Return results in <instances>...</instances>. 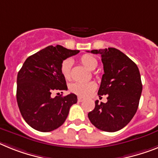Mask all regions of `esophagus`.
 I'll return each instance as SVG.
<instances>
[{
	"label": "esophagus",
	"instance_id": "esophagus-1",
	"mask_svg": "<svg viewBox=\"0 0 158 158\" xmlns=\"http://www.w3.org/2000/svg\"><path fill=\"white\" fill-rule=\"evenodd\" d=\"M77 101H78V102H83V101H84V98H81V97H78Z\"/></svg>",
	"mask_w": 158,
	"mask_h": 158
}]
</instances>
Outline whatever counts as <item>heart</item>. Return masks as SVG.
Masks as SVG:
<instances>
[{
	"instance_id": "heart-1",
	"label": "heart",
	"mask_w": 158,
	"mask_h": 158,
	"mask_svg": "<svg viewBox=\"0 0 158 158\" xmlns=\"http://www.w3.org/2000/svg\"><path fill=\"white\" fill-rule=\"evenodd\" d=\"M80 62L89 70L95 69L98 66V60H96L91 55H83L80 58ZM71 68H72V61L70 60H64L60 65V72L65 80H69L71 78ZM96 89V84L93 81L81 83L75 82L70 85L71 92L80 97H87L89 95Z\"/></svg>"
}]
</instances>
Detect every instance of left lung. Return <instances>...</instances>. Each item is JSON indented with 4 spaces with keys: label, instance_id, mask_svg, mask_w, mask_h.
<instances>
[{
    "label": "left lung",
    "instance_id": "1",
    "mask_svg": "<svg viewBox=\"0 0 158 158\" xmlns=\"http://www.w3.org/2000/svg\"><path fill=\"white\" fill-rule=\"evenodd\" d=\"M91 52L102 56L104 74L98 94L108 95V102L99 103L97 100L94 110L88 114L89 119L102 131H118L131 121L138 108L142 91L139 69L131 59L115 48L94 49Z\"/></svg>",
    "mask_w": 158,
    "mask_h": 158
}]
</instances>
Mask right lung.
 <instances>
[{
	"label": "right lung",
	"mask_w": 158,
	"mask_h": 158,
	"mask_svg": "<svg viewBox=\"0 0 158 158\" xmlns=\"http://www.w3.org/2000/svg\"><path fill=\"white\" fill-rule=\"evenodd\" d=\"M79 52L50 45L29 56L18 72L17 105L24 120L36 130L50 132L60 127L70 107L77 102L73 94L55 98L51 94L67 90L60 65L63 60Z\"/></svg>",
	"instance_id": "right-lung-1"
}]
</instances>
